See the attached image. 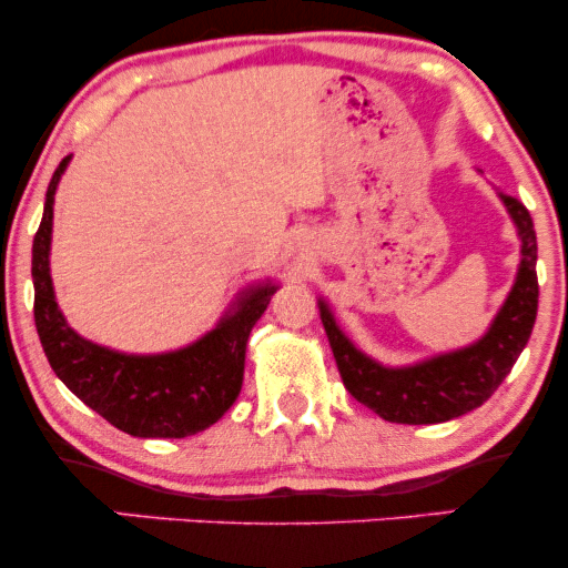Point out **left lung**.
I'll return each instance as SVG.
<instances>
[{"label": "left lung", "instance_id": "8db88e82", "mask_svg": "<svg viewBox=\"0 0 568 568\" xmlns=\"http://www.w3.org/2000/svg\"><path fill=\"white\" fill-rule=\"evenodd\" d=\"M499 200L518 230L520 264L505 304L478 342L410 366H384L355 347L325 298L317 302L344 387L382 419L397 425H440L484 406L529 342L539 302L537 232L524 202L501 192Z\"/></svg>", "mask_w": 568, "mask_h": 568}]
</instances>
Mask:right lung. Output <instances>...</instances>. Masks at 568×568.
<instances>
[{
	"label": "right lung",
	"mask_w": 568,
	"mask_h": 568,
	"mask_svg": "<svg viewBox=\"0 0 568 568\" xmlns=\"http://www.w3.org/2000/svg\"><path fill=\"white\" fill-rule=\"evenodd\" d=\"M58 165L31 247L34 323L55 376L103 419L135 438H186L216 425L243 387L245 347L253 325L280 288L272 280L247 285L226 315L197 342L160 355H128L77 334L55 302L50 277L55 189L69 165Z\"/></svg>",
	"instance_id": "add662e5"
}]
</instances>
